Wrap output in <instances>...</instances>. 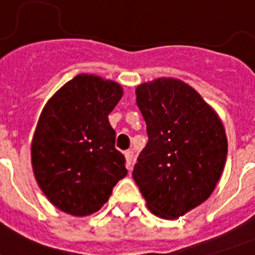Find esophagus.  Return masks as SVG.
I'll return each instance as SVG.
<instances>
[{
  "instance_id": "esophagus-1",
  "label": "esophagus",
  "mask_w": 255,
  "mask_h": 255,
  "mask_svg": "<svg viewBox=\"0 0 255 255\" xmlns=\"http://www.w3.org/2000/svg\"><path fill=\"white\" fill-rule=\"evenodd\" d=\"M124 157H126V164H127V168L128 169H131L132 160H133V152L126 151L124 152Z\"/></svg>"
}]
</instances>
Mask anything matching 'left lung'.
Instances as JSON below:
<instances>
[{
    "mask_svg": "<svg viewBox=\"0 0 255 255\" xmlns=\"http://www.w3.org/2000/svg\"><path fill=\"white\" fill-rule=\"evenodd\" d=\"M136 103L148 143L132 176L152 213L178 218L216 188L228 153L225 129L200 94L173 78L137 86Z\"/></svg>",
    "mask_w": 255,
    "mask_h": 255,
    "instance_id": "1",
    "label": "left lung"
}]
</instances>
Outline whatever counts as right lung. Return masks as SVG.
Wrapping results in <instances>:
<instances>
[{
    "instance_id": "right-lung-1",
    "label": "right lung",
    "mask_w": 255,
    "mask_h": 255,
    "mask_svg": "<svg viewBox=\"0 0 255 255\" xmlns=\"http://www.w3.org/2000/svg\"><path fill=\"white\" fill-rule=\"evenodd\" d=\"M123 96L118 83L81 74L43 108L31 143L35 180L53 205L83 217L108 201L126 177V159L115 148L110 112Z\"/></svg>"
}]
</instances>
